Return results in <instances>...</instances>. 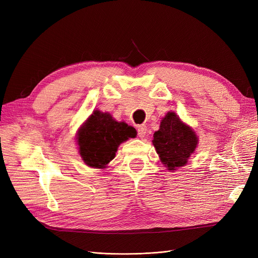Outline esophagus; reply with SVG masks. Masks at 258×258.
Returning a JSON list of instances; mask_svg holds the SVG:
<instances>
[{"instance_id":"34e87169","label":"esophagus","mask_w":258,"mask_h":258,"mask_svg":"<svg viewBox=\"0 0 258 258\" xmlns=\"http://www.w3.org/2000/svg\"><path fill=\"white\" fill-rule=\"evenodd\" d=\"M146 126L145 124H140V126H138V136L140 138H144L146 136Z\"/></svg>"}]
</instances>
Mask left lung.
<instances>
[{
  "label": "left lung",
  "mask_w": 258,
  "mask_h": 258,
  "mask_svg": "<svg viewBox=\"0 0 258 258\" xmlns=\"http://www.w3.org/2000/svg\"><path fill=\"white\" fill-rule=\"evenodd\" d=\"M153 144L162 165L174 171L185 166L198 144L195 131L174 112H168L154 134Z\"/></svg>",
  "instance_id": "obj_1"
}]
</instances>
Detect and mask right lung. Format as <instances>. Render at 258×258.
Returning a JSON list of instances; mask_svg holds the SVG:
<instances>
[{
    "label": "right lung",
    "instance_id": "add662e5",
    "mask_svg": "<svg viewBox=\"0 0 258 258\" xmlns=\"http://www.w3.org/2000/svg\"><path fill=\"white\" fill-rule=\"evenodd\" d=\"M134 137V127L116 121L111 114L93 111L77 131V144L86 165L104 169L114 159L118 146Z\"/></svg>",
    "mask_w": 258,
    "mask_h": 258
}]
</instances>
